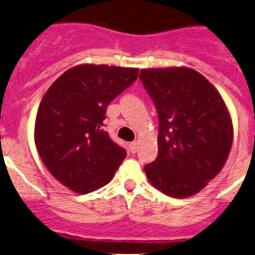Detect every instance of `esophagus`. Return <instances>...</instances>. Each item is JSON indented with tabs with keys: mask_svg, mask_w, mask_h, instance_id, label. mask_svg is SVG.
Masks as SVG:
<instances>
[{
	"mask_svg": "<svg viewBox=\"0 0 255 255\" xmlns=\"http://www.w3.org/2000/svg\"><path fill=\"white\" fill-rule=\"evenodd\" d=\"M137 141H132V142H130V145H128V147H130V150H131V152L132 153H135L136 151H137Z\"/></svg>",
	"mask_w": 255,
	"mask_h": 255,
	"instance_id": "34e87169",
	"label": "esophagus"
}]
</instances>
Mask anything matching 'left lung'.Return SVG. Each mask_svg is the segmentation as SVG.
Listing matches in <instances>:
<instances>
[{
  "mask_svg": "<svg viewBox=\"0 0 255 255\" xmlns=\"http://www.w3.org/2000/svg\"><path fill=\"white\" fill-rule=\"evenodd\" d=\"M141 83L158 115V153L148 181L171 197H190L222 170L233 125L216 88L191 68L142 69Z\"/></svg>",
  "mask_w": 255,
  "mask_h": 255,
  "instance_id": "8db88e82",
  "label": "left lung"
}]
</instances>
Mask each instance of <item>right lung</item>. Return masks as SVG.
Segmentation results:
<instances>
[{
  "label": "right lung",
  "instance_id": "add662e5",
  "mask_svg": "<svg viewBox=\"0 0 255 255\" xmlns=\"http://www.w3.org/2000/svg\"><path fill=\"white\" fill-rule=\"evenodd\" d=\"M138 69L83 64L63 73L39 104L34 138L59 182L89 193L112 181L127 150L105 131L107 108L137 79Z\"/></svg>",
  "mask_w": 255,
  "mask_h": 255
}]
</instances>
